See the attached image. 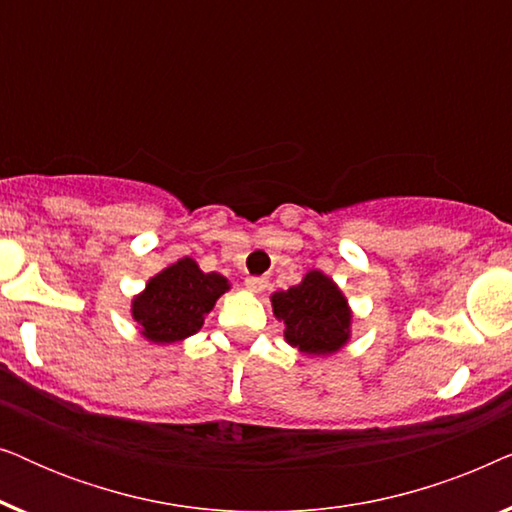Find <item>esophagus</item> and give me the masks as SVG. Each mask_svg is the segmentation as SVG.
<instances>
[{
	"label": "esophagus",
	"instance_id": "obj_1",
	"mask_svg": "<svg viewBox=\"0 0 512 512\" xmlns=\"http://www.w3.org/2000/svg\"><path fill=\"white\" fill-rule=\"evenodd\" d=\"M244 286H247L251 293H261V291L268 289V279H265V277H247V279H244Z\"/></svg>",
	"mask_w": 512,
	"mask_h": 512
}]
</instances>
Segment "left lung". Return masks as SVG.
<instances>
[{
  "label": "left lung",
  "mask_w": 512,
  "mask_h": 512,
  "mask_svg": "<svg viewBox=\"0 0 512 512\" xmlns=\"http://www.w3.org/2000/svg\"><path fill=\"white\" fill-rule=\"evenodd\" d=\"M272 314L284 321V340L307 356H331L352 340L354 312L340 286L321 270L270 296Z\"/></svg>",
  "instance_id": "left-lung-1"
}]
</instances>
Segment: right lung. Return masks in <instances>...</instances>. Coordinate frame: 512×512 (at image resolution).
Returning <instances> with one entry per match:
<instances>
[{"label": "right lung", "mask_w": 512, "mask_h": 512, "mask_svg": "<svg viewBox=\"0 0 512 512\" xmlns=\"http://www.w3.org/2000/svg\"><path fill=\"white\" fill-rule=\"evenodd\" d=\"M230 291L219 272H202L191 256L156 272L130 303L139 333L153 345H174L191 338L205 324L216 300Z\"/></svg>", "instance_id": "right-lung-1"}]
</instances>
